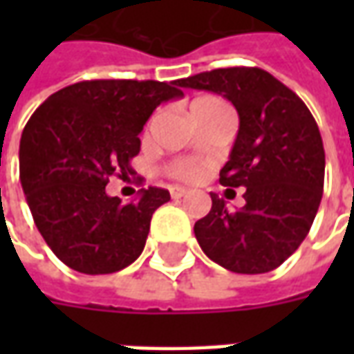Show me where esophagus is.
Segmentation results:
<instances>
[{"label": "esophagus", "mask_w": 354, "mask_h": 354, "mask_svg": "<svg viewBox=\"0 0 354 354\" xmlns=\"http://www.w3.org/2000/svg\"><path fill=\"white\" fill-rule=\"evenodd\" d=\"M185 193H187V189H185V187H178V185L170 187V197H172V199H182Z\"/></svg>", "instance_id": "esophagus-1"}]
</instances>
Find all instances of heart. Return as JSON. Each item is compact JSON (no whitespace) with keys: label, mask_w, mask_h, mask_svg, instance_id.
Returning <instances> with one entry per match:
<instances>
[{"label":"heart","mask_w":354,"mask_h":354,"mask_svg":"<svg viewBox=\"0 0 354 354\" xmlns=\"http://www.w3.org/2000/svg\"><path fill=\"white\" fill-rule=\"evenodd\" d=\"M220 108H225V104L218 98H212V96H201V98H195L192 102V113H205V111H214V109ZM169 174L176 180L195 182L201 176V167L197 162L180 159V161H174L170 165Z\"/></svg>","instance_id":"b5f03b06"}]
</instances>
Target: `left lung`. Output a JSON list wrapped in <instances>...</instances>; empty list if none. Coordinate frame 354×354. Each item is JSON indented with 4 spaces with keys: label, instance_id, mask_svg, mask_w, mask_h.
<instances>
[{
    "label": "left lung",
    "instance_id": "obj_1",
    "mask_svg": "<svg viewBox=\"0 0 354 354\" xmlns=\"http://www.w3.org/2000/svg\"><path fill=\"white\" fill-rule=\"evenodd\" d=\"M176 83L222 94L239 113L220 184L245 187L246 205L227 210L210 193L212 208L193 227L203 252L233 273L273 271L304 243L322 199L324 147L315 117L261 68H218Z\"/></svg>",
    "mask_w": 354,
    "mask_h": 354
}]
</instances>
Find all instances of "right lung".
Masks as SVG:
<instances>
[{
  "instance_id": "right-lung-1",
  "label": "right lung",
  "mask_w": 354,
  "mask_h": 354,
  "mask_svg": "<svg viewBox=\"0 0 354 354\" xmlns=\"http://www.w3.org/2000/svg\"><path fill=\"white\" fill-rule=\"evenodd\" d=\"M176 81L94 80L50 94L22 131L20 184L45 243L85 274L121 271L146 246L149 222L170 201L161 187L123 205L109 178L134 174L138 134L161 102L184 96Z\"/></svg>"
}]
</instances>
